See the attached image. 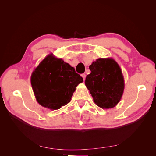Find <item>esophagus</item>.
Here are the masks:
<instances>
[{
	"label": "esophagus",
	"mask_w": 156,
	"mask_h": 156,
	"mask_svg": "<svg viewBox=\"0 0 156 156\" xmlns=\"http://www.w3.org/2000/svg\"><path fill=\"white\" fill-rule=\"evenodd\" d=\"M81 76H82V77L83 78V80L84 81V80H85V78H86V74L83 73V74H81Z\"/></svg>",
	"instance_id": "1"
}]
</instances>
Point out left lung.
Wrapping results in <instances>:
<instances>
[{
    "instance_id": "1",
    "label": "left lung",
    "mask_w": 156,
    "mask_h": 156,
    "mask_svg": "<svg viewBox=\"0 0 156 156\" xmlns=\"http://www.w3.org/2000/svg\"><path fill=\"white\" fill-rule=\"evenodd\" d=\"M91 73L85 79V85L96 104L102 108L115 107L121 100L124 81L121 69L111 58H98L89 66Z\"/></svg>"
}]
</instances>
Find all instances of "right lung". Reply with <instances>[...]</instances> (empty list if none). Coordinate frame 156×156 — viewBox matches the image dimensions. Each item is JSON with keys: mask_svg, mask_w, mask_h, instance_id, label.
<instances>
[{"mask_svg": "<svg viewBox=\"0 0 156 156\" xmlns=\"http://www.w3.org/2000/svg\"><path fill=\"white\" fill-rule=\"evenodd\" d=\"M83 79L62 58L49 55L31 75L33 92L38 103L51 110L70 102L73 93Z\"/></svg>", "mask_w": 156, "mask_h": 156, "instance_id": "add662e5", "label": "right lung"}]
</instances>
